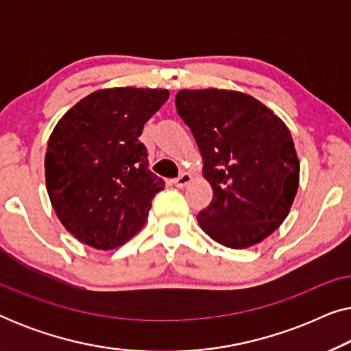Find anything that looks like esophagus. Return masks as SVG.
<instances>
[{
	"label": "esophagus",
	"mask_w": 351,
	"mask_h": 351,
	"mask_svg": "<svg viewBox=\"0 0 351 351\" xmlns=\"http://www.w3.org/2000/svg\"><path fill=\"white\" fill-rule=\"evenodd\" d=\"M191 180H193V176L189 174V172H182L177 179H174V185L179 186V189H184V186L189 185Z\"/></svg>",
	"instance_id": "1"
}]
</instances>
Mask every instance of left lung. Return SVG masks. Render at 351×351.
Instances as JSON below:
<instances>
[{"label":"left lung","mask_w":351,"mask_h":351,"mask_svg":"<svg viewBox=\"0 0 351 351\" xmlns=\"http://www.w3.org/2000/svg\"><path fill=\"white\" fill-rule=\"evenodd\" d=\"M176 107L214 191L196 217L199 227L232 249L262 243L285 222L299 189L291 131L273 110L239 90L182 89Z\"/></svg>","instance_id":"left-lung-1"}]
</instances>
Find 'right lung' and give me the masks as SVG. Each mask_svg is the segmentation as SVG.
Masks as SVG:
<instances>
[{"label": "right lung", "instance_id": "obj_1", "mask_svg": "<svg viewBox=\"0 0 351 351\" xmlns=\"http://www.w3.org/2000/svg\"><path fill=\"white\" fill-rule=\"evenodd\" d=\"M167 99V89H100L56 124L46 148V189L57 217L80 243L112 251L145 225L165 180L148 169L138 137Z\"/></svg>", "mask_w": 351, "mask_h": 351}]
</instances>
